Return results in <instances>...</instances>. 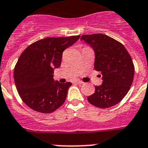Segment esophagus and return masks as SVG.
<instances>
[{
	"label": "esophagus",
	"instance_id": "34e87169",
	"mask_svg": "<svg viewBox=\"0 0 148 148\" xmlns=\"http://www.w3.org/2000/svg\"><path fill=\"white\" fill-rule=\"evenodd\" d=\"M75 83H78V84H83V81H81V80H76Z\"/></svg>",
	"mask_w": 148,
	"mask_h": 148
}]
</instances>
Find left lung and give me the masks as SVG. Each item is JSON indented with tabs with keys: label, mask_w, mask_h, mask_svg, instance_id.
Listing matches in <instances>:
<instances>
[{
	"label": "left lung",
	"mask_w": 148,
	"mask_h": 148,
	"mask_svg": "<svg viewBox=\"0 0 148 148\" xmlns=\"http://www.w3.org/2000/svg\"><path fill=\"white\" fill-rule=\"evenodd\" d=\"M95 52V69L102 74L103 83L88 101L98 108H109L119 103L129 92L135 68L130 55L121 42L108 36L95 33L83 35Z\"/></svg>",
	"instance_id": "8db88e82"
}]
</instances>
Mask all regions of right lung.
<instances>
[{
    "instance_id": "right-lung-1",
    "label": "right lung",
    "mask_w": 148,
    "mask_h": 148,
    "mask_svg": "<svg viewBox=\"0 0 148 148\" xmlns=\"http://www.w3.org/2000/svg\"><path fill=\"white\" fill-rule=\"evenodd\" d=\"M79 36L48 37L29 45L14 69V80L19 96L30 109L42 113L54 112L63 104L71 83L54 82V69L61 65L62 53Z\"/></svg>"
}]
</instances>
